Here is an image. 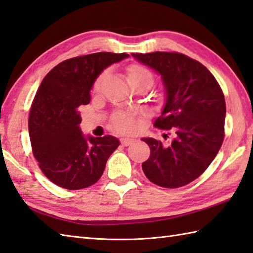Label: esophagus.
<instances>
[{
	"mask_svg": "<svg viewBox=\"0 0 253 253\" xmlns=\"http://www.w3.org/2000/svg\"><path fill=\"white\" fill-rule=\"evenodd\" d=\"M135 142V140H134V138H127V137H123V138H121V143H122V145H125V146H127V145H131L132 143H134Z\"/></svg>",
	"mask_w": 253,
	"mask_h": 253,
	"instance_id": "1",
	"label": "esophagus"
}]
</instances>
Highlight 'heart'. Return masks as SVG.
Listing matches in <instances>:
<instances>
[{"instance_id":"heart-1","label":"heart","mask_w":253,"mask_h":253,"mask_svg":"<svg viewBox=\"0 0 253 253\" xmlns=\"http://www.w3.org/2000/svg\"><path fill=\"white\" fill-rule=\"evenodd\" d=\"M107 75V72L101 73L94 84V90L98 91L100 89L102 82ZM127 81L131 86L137 84H148L153 85L154 83V75L152 71L147 69L146 66L134 64L127 69ZM112 126L119 132L123 133H131L136 130V121L134 118L126 112H118L112 118Z\"/></svg>"}]
</instances>
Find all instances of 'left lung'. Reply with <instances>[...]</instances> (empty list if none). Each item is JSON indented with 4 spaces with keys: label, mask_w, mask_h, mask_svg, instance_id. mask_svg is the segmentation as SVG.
<instances>
[{
    "label": "left lung",
    "mask_w": 253,
    "mask_h": 253,
    "mask_svg": "<svg viewBox=\"0 0 253 253\" xmlns=\"http://www.w3.org/2000/svg\"><path fill=\"white\" fill-rule=\"evenodd\" d=\"M132 56L162 76L166 102L154 126L173 132L169 145L153 137L142 138L151 148L143 171L159 187H182L205 171L223 144L224 94L203 64L182 53L156 51Z\"/></svg>",
    "instance_id": "left-lung-1"
}]
</instances>
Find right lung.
<instances>
[{
  "label": "right lung",
  "instance_id": "add662e5",
  "mask_svg": "<svg viewBox=\"0 0 253 253\" xmlns=\"http://www.w3.org/2000/svg\"><path fill=\"white\" fill-rule=\"evenodd\" d=\"M126 53L97 52L61 62L44 76L33 101L28 128L35 158L44 176L68 190L96 183L120 142L117 137L85 136L79 108L108 66Z\"/></svg>",
  "mask_w": 253,
  "mask_h": 253
}]
</instances>
